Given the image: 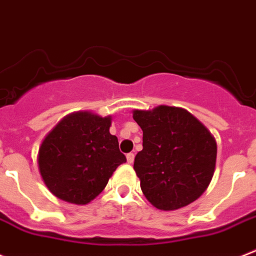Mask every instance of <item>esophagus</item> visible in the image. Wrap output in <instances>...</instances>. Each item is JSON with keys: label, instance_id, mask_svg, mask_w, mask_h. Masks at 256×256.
I'll return each mask as SVG.
<instances>
[{"label": "esophagus", "instance_id": "1", "mask_svg": "<svg viewBox=\"0 0 256 256\" xmlns=\"http://www.w3.org/2000/svg\"><path fill=\"white\" fill-rule=\"evenodd\" d=\"M126 158H128V164H132V162H134V158H135V154L134 153H128V154L126 156Z\"/></svg>", "mask_w": 256, "mask_h": 256}]
</instances>
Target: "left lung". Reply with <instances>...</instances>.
I'll use <instances>...</instances> for the list:
<instances>
[{"label":"left lung","mask_w":256,"mask_h":256,"mask_svg":"<svg viewBox=\"0 0 256 256\" xmlns=\"http://www.w3.org/2000/svg\"><path fill=\"white\" fill-rule=\"evenodd\" d=\"M143 130V150L134 170L146 198L164 211L178 210L198 198L210 184L216 142L188 110L160 106L132 112Z\"/></svg>","instance_id":"1"}]
</instances>
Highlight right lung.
<instances>
[{
  "label": "right lung",
  "instance_id": "obj_1",
  "mask_svg": "<svg viewBox=\"0 0 256 256\" xmlns=\"http://www.w3.org/2000/svg\"><path fill=\"white\" fill-rule=\"evenodd\" d=\"M112 117L85 110L66 116L46 135L38 150L42 180L63 201L86 205L106 188L126 162L118 139L110 132Z\"/></svg>",
  "mask_w": 256,
  "mask_h": 256
}]
</instances>
